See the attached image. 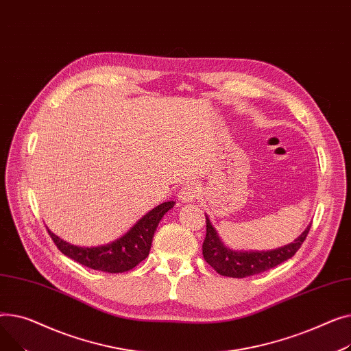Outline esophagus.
<instances>
[{"label":"esophagus","mask_w":351,"mask_h":351,"mask_svg":"<svg viewBox=\"0 0 351 351\" xmlns=\"http://www.w3.org/2000/svg\"><path fill=\"white\" fill-rule=\"evenodd\" d=\"M198 195H199V189L197 187V184H193V182L184 185V187L178 191V199L185 204L194 202L198 198Z\"/></svg>","instance_id":"esophagus-1"}]
</instances>
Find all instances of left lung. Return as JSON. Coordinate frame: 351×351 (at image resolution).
I'll return each instance as SVG.
<instances>
[{"label": "left lung", "mask_w": 351, "mask_h": 351, "mask_svg": "<svg viewBox=\"0 0 351 351\" xmlns=\"http://www.w3.org/2000/svg\"><path fill=\"white\" fill-rule=\"evenodd\" d=\"M205 218H207V221H205L207 222V237H205L202 243L204 259L207 261L219 275L230 278H246L258 275L265 271L272 269V267L283 263L287 259H291L302 246L308 231H311L312 225L308 223L307 228L293 242L279 246L276 250L235 251L228 248V246L221 241L207 214H205Z\"/></svg>", "instance_id": "left-lung-1"}]
</instances>
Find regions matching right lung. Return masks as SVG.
Segmentation results:
<instances>
[{
    "label": "right lung",
    "instance_id": "1",
    "mask_svg": "<svg viewBox=\"0 0 351 351\" xmlns=\"http://www.w3.org/2000/svg\"><path fill=\"white\" fill-rule=\"evenodd\" d=\"M176 205L174 201L162 202L143 215L120 238L99 246H77L66 242L52 231L48 232L58 250L75 262L90 269L108 274H121L133 269L149 256L154 232L161 218Z\"/></svg>",
    "mask_w": 351,
    "mask_h": 351
}]
</instances>
